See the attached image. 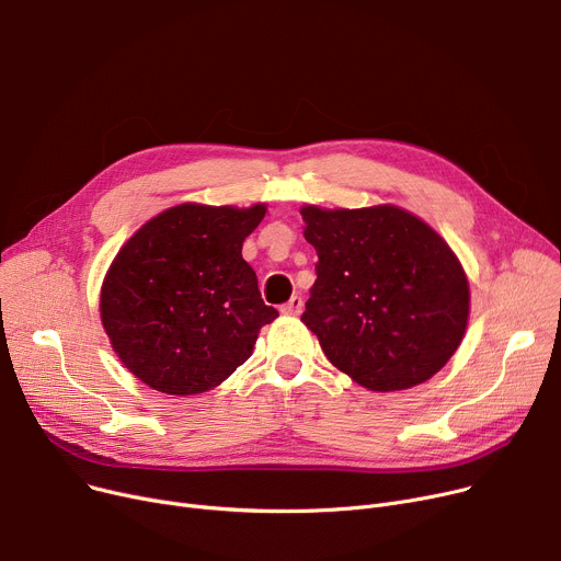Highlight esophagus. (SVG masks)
<instances>
[{"mask_svg": "<svg viewBox=\"0 0 561 561\" xmlns=\"http://www.w3.org/2000/svg\"><path fill=\"white\" fill-rule=\"evenodd\" d=\"M302 309H305V300H302V297H300V295H293L290 300L282 307V313H284V316H300Z\"/></svg>", "mask_w": 561, "mask_h": 561, "instance_id": "obj_1", "label": "esophagus"}]
</instances>
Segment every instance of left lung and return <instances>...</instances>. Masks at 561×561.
<instances>
[{"instance_id": "obj_1", "label": "left lung", "mask_w": 561, "mask_h": 561, "mask_svg": "<svg viewBox=\"0 0 561 561\" xmlns=\"http://www.w3.org/2000/svg\"><path fill=\"white\" fill-rule=\"evenodd\" d=\"M316 284L302 322L324 356L375 392L428 381L458 350L469 318L460 261L399 207H305Z\"/></svg>"}]
</instances>
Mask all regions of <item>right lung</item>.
<instances>
[{"label": "right lung", "mask_w": 561, "mask_h": 561, "mask_svg": "<svg viewBox=\"0 0 561 561\" xmlns=\"http://www.w3.org/2000/svg\"><path fill=\"white\" fill-rule=\"evenodd\" d=\"M266 207L178 205L151 218L112 261L101 320L122 363L167 394H198L243 365L279 313L241 256Z\"/></svg>", "instance_id": "right-lung-1"}]
</instances>
